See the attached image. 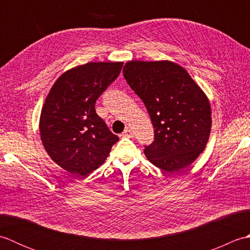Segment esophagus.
I'll return each instance as SVG.
<instances>
[{
    "label": "esophagus",
    "mask_w": 250,
    "mask_h": 250,
    "mask_svg": "<svg viewBox=\"0 0 250 250\" xmlns=\"http://www.w3.org/2000/svg\"><path fill=\"white\" fill-rule=\"evenodd\" d=\"M122 136L132 137V136H133V131H132L130 128H126L124 132H122Z\"/></svg>",
    "instance_id": "esophagus-1"
}]
</instances>
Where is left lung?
<instances>
[{"instance_id":"obj_1","label":"left lung","mask_w":250,"mask_h":250,"mask_svg":"<svg viewBox=\"0 0 250 250\" xmlns=\"http://www.w3.org/2000/svg\"><path fill=\"white\" fill-rule=\"evenodd\" d=\"M124 76L155 128V140L144 146L148 160L167 172L190 166L210 133V105L204 92L184 67L169 61H131Z\"/></svg>"}]
</instances>
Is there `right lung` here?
Masks as SVG:
<instances>
[{
    "label": "right lung",
    "mask_w": 250,
    "mask_h": 250,
    "mask_svg": "<svg viewBox=\"0 0 250 250\" xmlns=\"http://www.w3.org/2000/svg\"><path fill=\"white\" fill-rule=\"evenodd\" d=\"M121 62H90L65 72L47 95L41 139L58 166L87 176L108 157L119 137L95 113V102L119 76Z\"/></svg>",
    "instance_id": "1"
}]
</instances>
